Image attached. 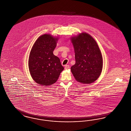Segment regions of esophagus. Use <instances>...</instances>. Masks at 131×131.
Listing matches in <instances>:
<instances>
[{
	"label": "esophagus",
	"mask_w": 131,
	"mask_h": 131,
	"mask_svg": "<svg viewBox=\"0 0 131 131\" xmlns=\"http://www.w3.org/2000/svg\"><path fill=\"white\" fill-rule=\"evenodd\" d=\"M70 68V66L68 65H66L65 66V69H68Z\"/></svg>",
	"instance_id": "esophagus-1"
}]
</instances>
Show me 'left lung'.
<instances>
[{
  "label": "left lung",
  "mask_w": 131,
  "mask_h": 131,
  "mask_svg": "<svg viewBox=\"0 0 131 131\" xmlns=\"http://www.w3.org/2000/svg\"><path fill=\"white\" fill-rule=\"evenodd\" d=\"M75 52V63L71 68L77 81L90 84L99 78L103 67L100 48L94 38L86 32L71 37Z\"/></svg>",
  "instance_id": "1"
}]
</instances>
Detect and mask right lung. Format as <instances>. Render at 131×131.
<instances>
[{
    "mask_svg": "<svg viewBox=\"0 0 131 131\" xmlns=\"http://www.w3.org/2000/svg\"><path fill=\"white\" fill-rule=\"evenodd\" d=\"M58 37L49 34L39 37L31 48L28 65L31 78L37 84L49 86L56 82L64 67L53 54Z\"/></svg>",
    "mask_w": 131,
    "mask_h": 131,
    "instance_id": "1",
    "label": "right lung"
}]
</instances>
